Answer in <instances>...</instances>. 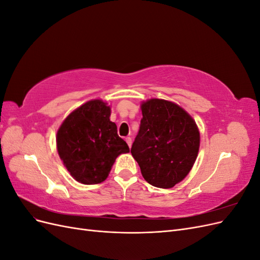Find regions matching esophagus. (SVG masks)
I'll use <instances>...</instances> for the list:
<instances>
[{
	"instance_id": "1",
	"label": "esophagus",
	"mask_w": 260,
	"mask_h": 260,
	"mask_svg": "<svg viewBox=\"0 0 260 260\" xmlns=\"http://www.w3.org/2000/svg\"><path fill=\"white\" fill-rule=\"evenodd\" d=\"M125 142H127V144L129 145V147H131V145H132V139H131L130 137L125 138Z\"/></svg>"
}]
</instances>
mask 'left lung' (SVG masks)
I'll return each instance as SVG.
<instances>
[{
    "label": "left lung",
    "mask_w": 260,
    "mask_h": 260,
    "mask_svg": "<svg viewBox=\"0 0 260 260\" xmlns=\"http://www.w3.org/2000/svg\"><path fill=\"white\" fill-rule=\"evenodd\" d=\"M143 118L131 154L143 178L156 187L170 188L192 169L200 148V132L183 108L152 99L141 105Z\"/></svg>",
    "instance_id": "obj_1"
}]
</instances>
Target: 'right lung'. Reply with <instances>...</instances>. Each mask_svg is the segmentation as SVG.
<instances>
[{
	"label": "right lung",
	"instance_id": "add662e5",
	"mask_svg": "<svg viewBox=\"0 0 260 260\" xmlns=\"http://www.w3.org/2000/svg\"><path fill=\"white\" fill-rule=\"evenodd\" d=\"M109 116V106L93 100L70 114L57 131L58 155L78 182H103L117 156L130 151Z\"/></svg>",
	"mask_w": 260,
	"mask_h": 260
}]
</instances>
